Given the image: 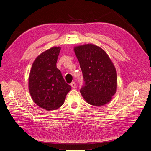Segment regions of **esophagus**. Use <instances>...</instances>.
<instances>
[{
  "mask_svg": "<svg viewBox=\"0 0 151 151\" xmlns=\"http://www.w3.org/2000/svg\"><path fill=\"white\" fill-rule=\"evenodd\" d=\"M70 86H71V87H72V88H76V84L75 82H72V83L70 84Z\"/></svg>",
  "mask_w": 151,
  "mask_h": 151,
  "instance_id": "34e87169",
  "label": "esophagus"
}]
</instances>
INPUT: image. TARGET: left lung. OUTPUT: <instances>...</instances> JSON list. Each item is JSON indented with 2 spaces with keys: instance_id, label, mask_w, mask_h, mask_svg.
<instances>
[{
  "instance_id": "obj_1",
  "label": "left lung",
  "mask_w": 151,
  "mask_h": 151,
  "mask_svg": "<svg viewBox=\"0 0 151 151\" xmlns=\"http://www.w3.org/2000/svg\"><path fill=\"white\" fill-rule=\"evenodd\" d=\"M74 52L83 72L80 92L86 101L97 106L110 101L116 91L117 75L107 53L93 44L76 47Z\"/></svg>"
}]
</instances>
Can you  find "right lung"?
<instances>
[{"mask_svg": "<svg viewBox=\"0 0 151 151\" xmlns=\"http://www.w3.org/2000/svg\"><path fill=\"white\" fill-rule=\"evenodd\" d=\"M60 47H53L41 53L32 65L29 91L34 102L47 111L60 108L71 86L63 79L57 62Z\"/></svg>", "mask_w": 151, "mask_h": 151, "instance_id": "obj_1", "label": "right lung"}]
</instances>
